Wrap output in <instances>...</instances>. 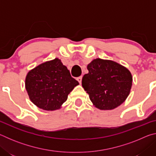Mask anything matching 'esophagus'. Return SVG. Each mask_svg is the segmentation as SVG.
I'll return each instance as SVG.
<instances>
[{
  "mask_svg": "<svg viewBox=\"0 0 156 156\" xmlns=\"http://www.w3.org/2000/svg\"><path fill=\"white\" fill-rule=\"evenodd\" d=\"M82 78H83V76H80V77L77 78V80L79 82V83L81 84L82 83Z\"/></svg>",
  "mask_w": 156,
  "mask_h": 156,
  "instance_id": "obj_1",
  "label": "esophagus"
}]
</instances>
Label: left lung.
Masks as SVG:
<instances>
[{
	"label": "left lung",
	"mask_w": 156,
	"mask_h": 156,
	"mask_svg": "<svg viewBox=\"0 0 156 156\" xmlns=\"http://www.w3.org/2000/svg\"><path fill=\"white\" fill-rule=\"evenodd\" d=\"M87 69L82 85L95 107L112 110L125 101L133 81L127 68L113 60L96 58L88 64Z\"/></svg>",
	"instance_id": "left-lung-1"
}]
</instances>
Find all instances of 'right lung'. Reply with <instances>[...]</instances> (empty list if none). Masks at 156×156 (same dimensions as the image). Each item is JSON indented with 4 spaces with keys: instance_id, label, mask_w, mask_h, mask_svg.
<instances>
[{
    "instance_id": "add662e5",
    "label": "right lung",
    "mask_w": 156,
    "mask_h": 156,
    "mask_svg": "<svg viewBox=\"0 0 156 156\" xmlns=\"http://www.w3.org/2000/svg\"><path fill=\"white\" fill-rule=\"evenodd\" d=\"M25 89L32 103L45 111L60 109L78 82L58 58L29 71Z\"/></svg>"
}]
</instances>
